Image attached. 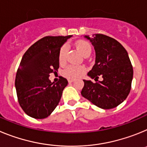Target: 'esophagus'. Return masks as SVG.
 Wrapping results in <instances>:
<instances>
[{
	"mask_svg": "<svg viewBox=\"0 0 147 147\" xmlns=\"http://www.w3.org/2000/svg\"><path fill=\"white\" fill-rule=\"evenodd\" d=\"M74 82V80H68V82L69 83H72Z\"/></svg>",
	"mask_w": 147,
	"mask_h": 147,
	"instance_id": "esophagus-1",
	"label": "esophagus"
}]
</instances>
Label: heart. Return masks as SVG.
Returning a JSON list of instances; mask_svg holds the SVG:
<instances>
[{
  "label": "heart",
  "mask_w": 147,
  "mask_h": 147,
  "mask_svg": "<svg viewBox=\"0 0 147 147\" xmlns=\"http://www.w3.org/2000/svg\"><path fill=\"white\" fill-rule=\"evenodd\" d=\"M76 47L79 51V52L84 57L90 55L91 53V46L88 42H85V41L80 40V41L76 42ZM67 50V48L66 45H64L61 48L59 53V61L60 63H64L65 62ZM85 72V68L82 66L68 65L63 71V75L68 79L75 80V79L80 77Z\"/></svg>",
  "instance_id": "b5f03b06"
}]
</instances>
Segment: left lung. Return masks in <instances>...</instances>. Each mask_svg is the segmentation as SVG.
Listing matches in <instances>:
<instances>
[{
    "instance_id": "8db88e82",
    "label": "left lung",
    "mask_w": 147,
    "mask_h": 147,
    "mask_svg": "<svg viewBox=\"0 0 147 147\" xmlns=\"http://www.w3.org/2000/svg\"><path fill=\"white\" fill-rule=\"evenodd\" d=\"M84 37L95 49V65L88 75L96 82L83 80L82 96L100 108H114L124 102L130 91L133 69L128 53L120 42L106 35L96 34ZM99 76L103 80L98 82Z\"/></svg>"
}]
</instances>
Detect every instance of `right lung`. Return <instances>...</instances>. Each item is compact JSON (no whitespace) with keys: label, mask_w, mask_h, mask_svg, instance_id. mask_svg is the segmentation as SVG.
Masks as SVG:
<instances>
[{"label":"right lung","mask_w":147,"mask_h":147,"mask_svg":"<svg viewBox=\"0 0 147 147\" xmlns=\"http://www.w3.org/2000/svg\"><path fill=\"white\" fill-rule=\"evenodd\" d=\"M68 36H48L40 39L26 51L15 78V88L20 107L30 117L47 118L62 97L67 81L61 76L51 83L50 74L59 67V53Z\"/></svg>","instance_id":"add662e5"}]
</instances>
